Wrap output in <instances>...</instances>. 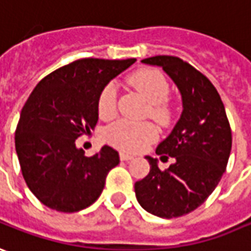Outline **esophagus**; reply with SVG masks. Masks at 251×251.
I'll return each mask as SVG.
<instances>
[{"label": "esophagus", "instance_id": "obj_1", "mask_svg": "<svg viewBox=\"0 0 251 251\" xmlns=\"http://www.w3.org/2000/svg\"><path fill=\"white\" fill-rule=\"evenodd\" d=\"M120 159H122L123 161H128V160H132V159H134V156L127 152H120Z\"/></svg>", "mask_w": 251, "mask_h": 251}]
</instances>
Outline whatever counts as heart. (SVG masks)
<instances>
[{"label":"heart","mask_w":251,"mask_h":251,"mask_svg":"<svg viewBox=\"0 0 251 251\" xmlns=\"http://www.w3.org/2000/svg\"><path fill=\"white\" fill-rule=\"evenodd\" d=\"M129 84L141 92L151 103L149 114L153 120L166 124L171 119V109L167 105L170 97V84L159 70L144 69L129 75ZM117 110V90L113 82H107L98 97V113L109 119ZM105 138L112 145L126 151H141L149 142L157 138V129L151 123H134L117 120L105 129Z\"/></svg>","instance_id":"obj_1"}]
</instances>
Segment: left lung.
I'll use <instances>...</instances> for the list:
<instances>
[{"instance_id": "8db88e82", "label": "left lung", "mask_w": 251, "mask_h": 251, "mask_svg": "<svg viewBox=\"0 0 251 251\" xmlns=\"http://www.w3.org/2000/svg\"><path fill=\"white\" fill-rule=\"evenodd\" d=\"M142 63L163 67L181 92L184 110L156 149L174 163L161 171L157 160L146 156L151 171L135 182V196L148 213L176 218L196 210L216 189L231 153V127L216 87L188 62L159 55Z\"/></svg>"}]
</instances>
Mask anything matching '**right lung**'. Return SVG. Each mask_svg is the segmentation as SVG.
<instances>
[{"label":"right lung","mask_w":251,"mask_h":251,"mask_svg":"<svg viewBox=\"0 0 251 251\" xmlns=\"http://www.w3.org/2000/svg\"><path fill=\"white\" fill-rule=\"evenodd\" d=\"M135 59L75 60L44 77L25 103L15 146L28 189L47 207L75 213L91 206L120 161L105 145L87 157L75 139L98 123L99 92Z\"/></svg>","instance_id":"right-lung-1"}]
</instances>
